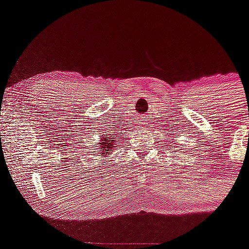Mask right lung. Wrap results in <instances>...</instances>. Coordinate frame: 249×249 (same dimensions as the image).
I'll return each instance as SVG.
<instances>
[{
    "mask_svg": "<svg viewBox=\"0 0 249 249\" xmlns=\"http://www.w3.org/2000/svg\"><path fill=\"white\" fill-rule=\"evenodd\" d=\"M116 136H112V133L107 134V136H102L100 138V142H98V145H100V148H98L100 149V154L106 157L110 152H112V149L116 147Z\"/></svg>",
    "mask_w": 249,
    "mask_h": 249,
    "instance_id": "1",
    "label": "right lung"
}]
</instances>
